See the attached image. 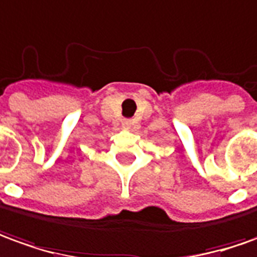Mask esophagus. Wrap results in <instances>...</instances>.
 Listing matches in <instances>:
<instances>
[{"instance_id":"esophagus-1","label":"esophagus","mask_w":257,"mask_h":257,"mask_svg":"<svg viewBox=\"0 0 257 257\" xmlns=\"http://www.w3.org/2000/svg\"><path fill=\"white\" fill-rule=\"evenodd\" d=\"M124 125H128V123H124Z\"/></svg>"}]
</instances>
